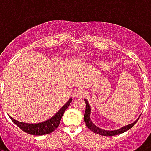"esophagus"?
Segmentation results:
<instances>
[{
    "label": "esophagus",
    "mask_w": 151,
    "mask_h": 151,
    "mask_svg": "<svg viewBox=\"0 0 151 151\" xmlns=\"http://www.w3.org/2000/svg\"><path fill=\"white\" fill-rule=\"evenodd\" d=\"M84 96H86V92L83 90H78V91H76L73 94V98H84Z\"/></svg>",
    "instance_id": "34e87169"
}]
</instances>
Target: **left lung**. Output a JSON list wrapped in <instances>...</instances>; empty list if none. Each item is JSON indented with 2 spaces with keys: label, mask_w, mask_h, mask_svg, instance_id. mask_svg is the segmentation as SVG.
<instances>
[{
  "label": "left lung",
  "mask_w": 151,
  "mask_h": 151,
  "mask_svg": "<svg viewBox=\"0 0 151 151\" xmlns=\"http://www.w3.org/2000/svg\"><path fill=\"white\" fill-rule=\"evenodd\" d=\"M85 101H86V111H85L84 114V120L85 122H86V127L89 128V129L94 132L95 134H98L102 135V136H114V135L120 134H122V133L126 132L127 130L129 129L131 127H133L134 126V124L138 122V120L139 119V117L137 120H135L134 122L130 124H128L127 126H124V127L119 128V129H114V130H106V129H101L100 127H98L96 126L95 124L93 123L91 119H90V112H91V110H90V106L88 101L86 99H85Z\"/></svg>",
  "instance_id": "1"
}]
</instances>
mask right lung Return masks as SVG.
<instances>
[{
	"mask_svg": "<svg viewBox=\"0 0 151 151\" xmlns=\"http://www.w3.org/2000/svg\"><path fill=\"white\" fill-rule=\"evenodd\" d=\"M71 101H72V98H70L67 101L66 103L65 104L52 118L48 119L46 121L40 122V123H25V122H21L17 121L10 116L9 118L20 129H22L24 132L27 133V134L32 135L48 134H50L54 131V129L58 127L59 123L61 122V117L63 115L65 110L68 108V106H70Z\"/></svg>",
	"mask_w": 151,
	"mask_h": 151,
	"instance_id": "1",
	"label": "right lung"
}]
</instances>
